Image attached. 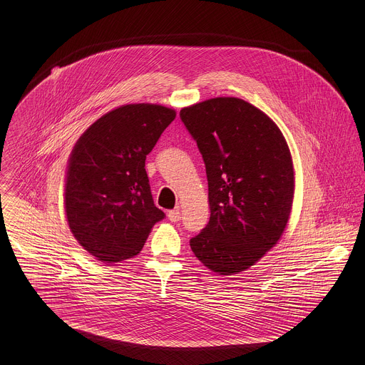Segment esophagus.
Masks as SVG:
<instances>
[{
    "label": "esophagus",
    "mask_w": 365,
    "mask_h": 365,
    "mask_svg": "<svg viewBox=\"0 0 365 365\" xmlns=\"http://www.w3.org/2000/svg\"><path fill=\"white\" fill-rule=\"evenodd\" d=\"M167 216L171 222H178L181 219V212L178 209H173V210H168Z\"/></svg>",
    "instance_id": "obj_1"
}]
</instances>
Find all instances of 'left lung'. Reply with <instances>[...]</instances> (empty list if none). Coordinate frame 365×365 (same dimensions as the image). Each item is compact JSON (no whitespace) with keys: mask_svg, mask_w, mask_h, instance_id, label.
I'll return each instance as SVG.
<instances>
[{"mask_svg":"<svg viewBox=\"0 0 365 365\" xmlns=\"http://www.w3.org/2000/svg\"><path fill=\"white\" fill-rule=\"evenodd\" d=\"M197 142L210 217L190 240L195 257L220 275L252 267L282 236L294 200V167L278 126L255 105L219 97L180 110Z\"/></svg>","mask_w":365,"mask_h":365,"instance_id":"obj_1","label":"left lung"}]
</instances>
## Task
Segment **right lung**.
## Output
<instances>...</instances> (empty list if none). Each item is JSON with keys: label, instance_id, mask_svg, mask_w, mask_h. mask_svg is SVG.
Segmentation results:
<instances>
[{"label": "right lung", "instance_id": "right-lung-1", "mask_svg": "<svg viewBox=\"0 0 365 365\" xmlns=\"http://www.w3.org/2000/svg\"><path fill=\"white\" fill-rule=\"evenodd\" d=\"M174 118L175 110L161 105H123L77 140L66 175V216L73 236L97 260L136 256L164 219L145 161Z\"/></svg>", "mask_w": 365, "mask_h": 365}]
</instances>
